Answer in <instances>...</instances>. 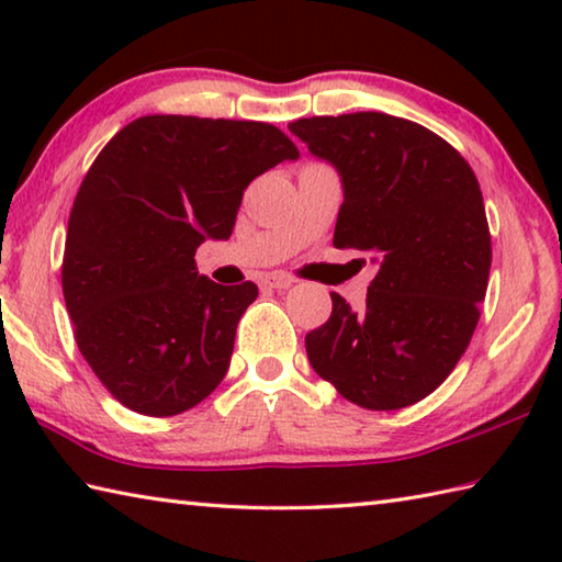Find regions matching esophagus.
Instances as JSON below:
<instances>
[{"mask_svg": "<svg viewBox=\"0 0 562 562\" xmlns=\"http://www.w3.org/2000/svg\"><path fill=\"white\" fill-rule=\"evenodd\" d=\"M292 284H294V280L284 272H272L262 278V288H270V290H288V288H292Z\"/></svg>", "mask_w": 562, "mask_h": 562, "instance_id": "obj_1", "label": "esophagus"}]
</instances>
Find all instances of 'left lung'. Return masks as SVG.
<instances>
[{"mask_svg":"<svg viewBox=\"0 0 562 562\" xmlns=\"http://www.w3.org/2000/svg\"><path fill=\"white\" fill-rule=\"evenodd\" d=\"M341 178L335 247L367 252V304L331 292L307 359L351 404L394 412L429 396L469 347L491 270V233L471 166L414 121L379 111L290 123Z\"/></svg>","mask_w":562,"mask_h":562,"instance_id":"left-lung-1","label":"left lung"}]
</instances>
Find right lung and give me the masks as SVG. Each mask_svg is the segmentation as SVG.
<instances>
[{
  "label": "right lung",
  "instance_id": "obj_1",
  "mask_svg": "<svg viewBox=\"0 0 562 562\" xmlns=\"http://www.w3.org/2000/svg\"><path fill=\"white\" fill-rule=\"evenodd\" d=\"M300 154L260 121L144 116L121 128L76 193L61 288L101 384L146 416L183 414L223 382L258 284L198 274L227 240L250 180Z\"/></svg>",
  "mask_w": 562,
  "mask_h": 562
}]
</instances>
